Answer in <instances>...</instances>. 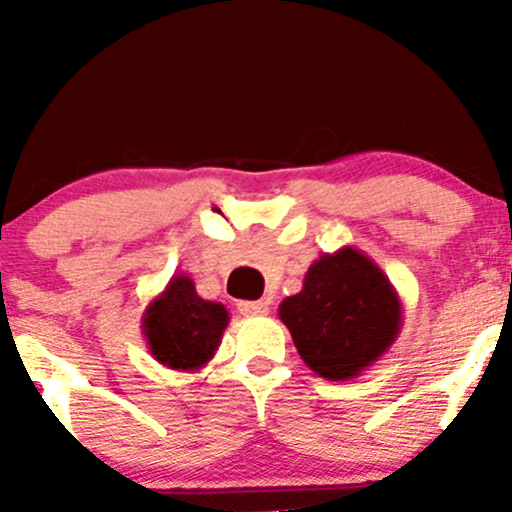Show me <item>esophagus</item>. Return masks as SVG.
<instances>
[{"label": "esophagus", "instance_id": "1", "mask_svg": "<svg viewBox=\"0 0 512 512\" xmlns=\"http://www.w3.org/2000/svg\"><path fill=\"white\" fill-rule=\"evenodd\" d=\"M237 312L247 314V317H252V314H267L270 312V304L262 302V299H255V302H237Z\"/></svg>", "mask_w": 512, "mask_h": 512}]
</instances>
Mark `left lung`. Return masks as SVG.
Returning a JSON list of instances; mask_svg holds the SVG:
<instances>
[{"label": "left lung", "mask_w": 512, "mask_h": 512, "mask_svg": "<svg viewBox=\"0 0 512 512\" xmlns=\"http://www.w3.org/2000/svg\"><path fill=\"white\" fill-rule=\"evenodd\" d=\"M304 364L329 381H352L391 349L404 324L399 292L356 247L324 252L302 289L277 309Z\"/></svg>", "instance_id": "1"}]
</instances>
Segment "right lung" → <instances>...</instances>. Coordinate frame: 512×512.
<instances>
[{
	"label": "right lung",
	"instance_id": "1",
	"mask_svg": "<svg viewBox=\"0 0 512 512\" xmlns=\"http://www.w3.org/2000/svg\"><path fill=\"white\" fill-rule=\"evenodd\" d=\"M227 322L225 304L200 297L195 282L180 272L151 299L141 329L158 364L190 374L203 369L218 352Z\"/></svg>",
	"mask_w": 512,
	"mask_h": 512
}]
</instances>
